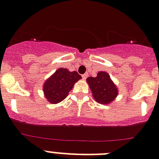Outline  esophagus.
I'll return each mask as SVG.
<instances>
[{
  "label": "esophagus",
  "mask_w": 159,
  "mask_h": 159,
  "mask_svg": "<svg viewBox=\"0 0 159 159\" xmlns=\"http://www.w3.org/2000/svg\"><path fill=\"white\" fill-rule=\"evenodd\" d=\"M86 77H87V74H83V75H82V79L83 80H86Z\"/></svg>",
  "instance_id": "1"
}]
</instances>
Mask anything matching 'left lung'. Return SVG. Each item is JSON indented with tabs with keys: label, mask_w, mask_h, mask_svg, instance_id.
<instances>
[{
	"label": "left lung",
	"mask_w": 159,
	"mask_h": 159,
	"mask_svg": "<svg viewBox=\"0 0 159 159\" xmlns=\"http://www.w3.org/2000/svg\"><path fill=\"white\" fill-rule=\"evenodd\" d=\"M94 99L102 104H108L114 101L118 94V89L111 80L110 76L106 72H99L96 77L87 78Z\"/></svg>",
	"instance_id": "obj_1"
}]
</instances>
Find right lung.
Instances as JSON below:
<instances>
[{
  "label": "right lung",
  "instance_id": "right-lung-1",
  "mask_svg": "<svg viewBox=\"0 0 159 159\" xmlns=\"http://www.w3.org/2000/svg\"><path fill=\"white\" fill-rule=\"evenodd\" d=\"M81 78V75L76 71L69 72L64 68L57 69L43 85L45 97L53 104L61 102L67 97L74 83Z\"/></svg>",
  "mask_w": 159,
  "mask_h": 159
}]
</instances>
